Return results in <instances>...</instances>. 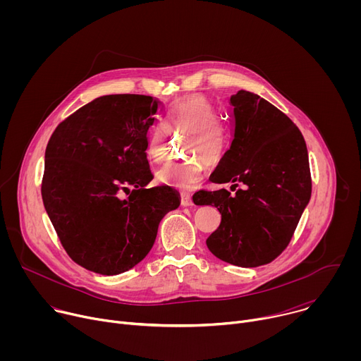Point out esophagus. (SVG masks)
Masks as SVG:
<instances>
[{
    "label": "esophagus",
    "mask_w": 361,
    "mask_h": 361,
    "mask_svg": "<svg viewBox=\"0 0 361 361\" xmlns=\"http://www.w3.org/2000/svg\"><path fill=\"white\" fill-rule=\"evenodd\" d=\"M181 204L184 205V207H192L194 202H192L191 195H188V194H183V195H181Z\"/></svg>",
    "instance_id": "34e87169"
}]
</instances>
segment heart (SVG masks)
<instances>
[{"label": "heart", "instance_id": "1", "mask_svg": "<svg viewBox=\"0 0 361 361\" xmlns=\"http://www.w3.org/2000/svg\"><path fill=\"white\" fill-rule=\"evenodd\" d=\"M166 125L171 131L190 133L187 152L194 159L169 161L157 171V180L164 185L191 191L204 177V160L209 164H217L224 157L227 149L226 128L219 121V113L212 101L202 95H191L177 101L166 113ZM166 128L164 124L156 126L147 138L145 152L154 163H161L169 156Z\"/></svg>", "mask_w": 361, "mask_h": 361}]
</instances>
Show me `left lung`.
<instances>
[{
    "label": "left lung",
    "instance_id": "obj_1",
    "mask_svg": "<svg viewBox=\"0 0 361 361\" xmlns=\"http://www.w3.org/2000/svg\"><path fill=\"white\" fill-rule=\"evenodd\" d=\"M233 140L210 180L231 183L200 191L195 205H214L220 227L207 238L217 259L238 267L273 262L288 245L312 197L305 141L295 124L260 95L240 90L231 95Z\"/></svg>",
    "mask_w": 361,
    "mask_h": 361
}]
</instances>
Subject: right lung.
<instances>
[{
    "label": "right lung",
    "instance_id": "add662e5",
    "mask_svg": "<svg viewBox=\"0 0 361 361\" xmlns=\"http://www.w3.org/2000/svg\"><path fill=\"white\" fill-rule=\"evenodd\" d=\"M161 110L148 95H102L66 118L47 144L45 212L67 254L90 271L131 270L152 248L163 217L178 209L176 190L145 188L154 177L147 134Z\"/></svg>",
    "mask_w": 361,
    "mask_h": 361
}]
</instances>
